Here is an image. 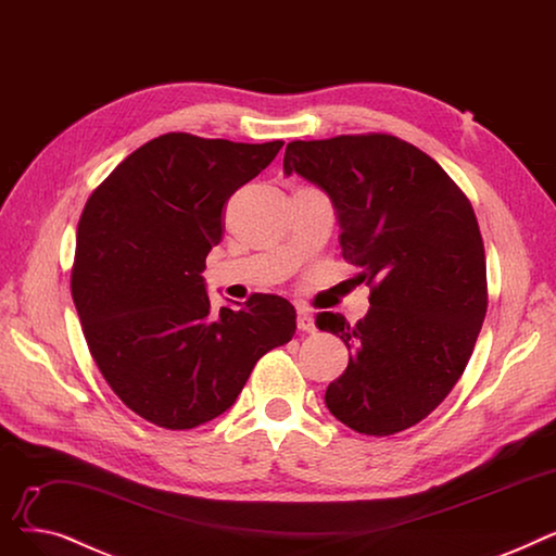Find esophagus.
Returning <instances> with one entry per match:
<instances>
[{
	"mask_svg": "<svg viewBox=\"0 0 556 556\" xmlns=\"http://www.w3.org/2000/svg\"><path fill=\"white\" fill-rule=\"evenodd\" d=\"M296 326H299V330H303V332H314L316 330V326H314V316L307 312V309H299V314H296Z\"/></svg>",
	"mask_w": 556,
	"mask_h": 556,
	"instance_id": "1",
	"label": "esophagus"
}]
</instances>
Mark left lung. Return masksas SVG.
I'll return each instance as SVG.
<instances>
[{"mask_svg": "<svg viewBox=\"0 0 556 556\" xmlns=\"http://www.w3.org/2000/svg\"><path fill=\"white\" fill-rule=\"evenodd\" d=\"M282 167L330 197L341 255L374 285L355 326L316 314L351 351L326 405L359 434L403 432L453 391L482 330L486 260L472 205L428 153L387 134L289 142Z\"/></svg>", "mask_w": 556, "mask_h": 556, "instance_id": "1", "label": "left lung"}]
</instances>
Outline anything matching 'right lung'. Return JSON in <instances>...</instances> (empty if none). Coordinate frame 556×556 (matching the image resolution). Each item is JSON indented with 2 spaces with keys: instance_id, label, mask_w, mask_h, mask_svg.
Returning <instances> with one entry per match:
<instances>
[{
  "instance_id": "right-lung-1",
  "label": "right lung",
  "mask_w": 556,
  "mask_h": 556,
  "mask_svg": "<svg viewBox=\"0 0 556 556\" xmlns=\"http://www.w3.org/2000/svg\"><path fill=\"white\" fill-rule=\"evenodd\" d=\"M280 147L165 134L124 157L84 207L72 267L78 319L105 382L153 426L217 418L255 362L296 332L294 305L274 294L215 314L201 276L222 242L224 203Z\"/></svg>"
}]
</instances>
